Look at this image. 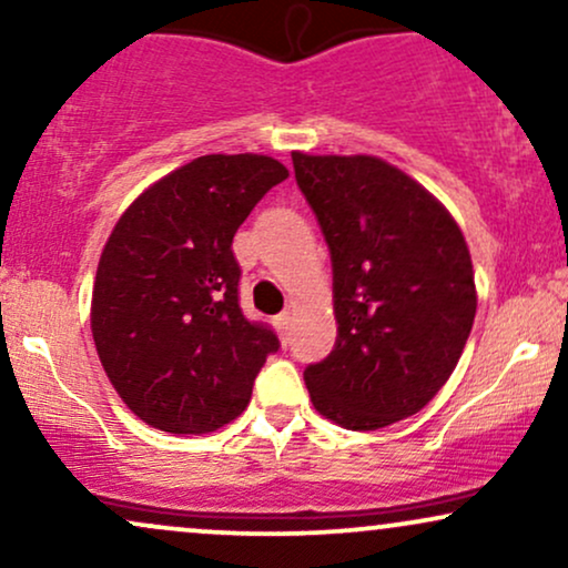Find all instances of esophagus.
Returning a JSON list of instances; mask_svg holds the SVG:
<instances>
[{
    "label": "esophagus",
    "mask_w": 568,
    "mask_h": 568,
    "mask_svg": "<svg viewBox=\"0 0 568 568\" xmlns=\"http://www.w3.org/2000/svg\"><path fill=\"white\" fill-rule=\"evenodd\" d=\"M275 328L280 331V336H283V342H288V328H291L288 312H280V315L275 317Z\"/></svg>",
    "instance_id": "1"
}]
</instances>
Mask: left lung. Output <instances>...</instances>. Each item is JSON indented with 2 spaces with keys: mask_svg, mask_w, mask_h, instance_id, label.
Wrapping results in <instances>:
<instances>
[{
  "mask_svg": "<svg viewBox=\"0 0 568 568\" xmlns=\"http://www.w3.org/2000/svg\"><path fill=\"white\" fill-rule=\"evenodd\" d=\"M334 266L338 336L304 371L312 406L347 429L416 414L459 363L475 321L470 251L425 186L379 158L293 152Z\"/></svg>",
  "mask_w": 568,
  "mask_h": 568,
  "instance_id": "left-lung-1",
  "label": "left lung"
}]
</instances>
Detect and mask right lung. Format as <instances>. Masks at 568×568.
<instances>
[{
    "instance_id": "right-lung-1",
    "label": "right lung",
    "mask_w": 568,
    "mask_h": 568,
    "mask_svg": "<svg viewBox=\"0 0 568 568\" xmlns=\"http://www.w3.org/2000/svg\"><path fill=\"white\" fill-rule=\"evenodd\" d=\"M288 179L264 154H205L152 184L116 221L95 272V349L146 425L202 435L230 425L277 334L240 310L232 240Z\"/></svg>"
}]
</instances>
